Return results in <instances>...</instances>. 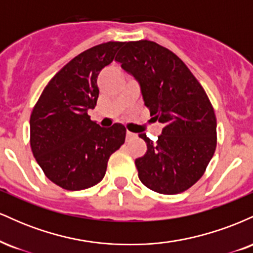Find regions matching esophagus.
<instances>
[{"mask_svg": "<svg viewBox=\"0 0 253 253\" xmlns=\"http://www.w3.org/2000/svg\"><path fill=\"white\" fill-rule=\"evenodd\" d=\"M135 136H136L135 133H132V132H129V130H127V133H126V139H127V140H132V139H134Z\"/></svg>", "mask_w": 253, "mask_h": 253, "instance_id": "1", "label": "esophagus"}]
</instances>
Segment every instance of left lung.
I'll list each match as a JSON object with an SVG mask.
<instances>
[{
  "instance_id": "8db88e82",
  "label": "left lung",
  "mask_w": 253,
  "mask_h": 253,
  "mask_svg": "<svg viewBox=\"0 0 253 253\" xmlns=\"http://www.w3.org/2000/svg\"><path fill=\"white\" fill-rule=\"evenodd\" d=\"M115 60L135 78L145 106L164 125L156 143L139 134L147 145L135 159L139 179L165 195L189 189L215 152L216 119L210 98L187 65L157 42H126Z\"/></svg>"
}]
</instances>
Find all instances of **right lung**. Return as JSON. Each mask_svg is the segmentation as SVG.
<instances>
[{"label": "right lung", "mask_w": 253, "mask_h": 253, "mask_svg": "<svg viewBox=\"0 0 253 253\" xmlns=\"http://www.w3.org/2000/svg\"><path fill=\"white\" fill-rule=\"evenodd\" d=\"M123 43H100L75 57L48 82L32 112V152L63 189L83 190L102 181L110 155L125 143L124 125L104 128L88 115L97 102L98 74Z\"/></svg>", "instance_id": "1"}]
</instances>
